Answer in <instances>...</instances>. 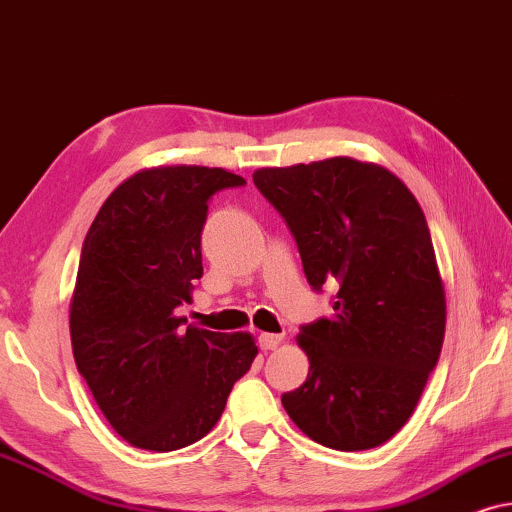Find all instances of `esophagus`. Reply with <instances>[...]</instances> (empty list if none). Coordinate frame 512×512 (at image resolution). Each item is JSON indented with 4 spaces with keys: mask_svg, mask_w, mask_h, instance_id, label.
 I'll use <instances>...</instances> for the list:
<instances>
[{
    "mask_svg": "<svg viewBox=\"0 0 512 512\" xmlns=\"http://www.w3.org/2000/svg\"><path fill=\"white\" fill-rule=\"evenodd\" d=\"M257 342H260L262 351H274L276 346L283 342V335H274V332H262V335L257 337Z\"/></svg>",
    "mask_w": 512,
    "mask_h": 512,
    "instance_id": "1",
    "label": "esophagus"
}]
</instances>
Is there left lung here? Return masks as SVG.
<instances>
[{
	"mask_svg": "<svg viewBox=\"0 0 512 512\" xmlns=\"http://www.w3.org/2000/svg\"><path fill=\"white\" fill-rule=\"evenodd\" d=\"M252 182L288 224L332 316L299 327L309 377L281 395L302 433L339 452L384 445L438 365L445 290L424 210L386 168L349 156L262 168Z\"/></svg>",
	"mask_w": 512,
	"mask_h": 512,
	"instance_id": "obj_1",
	"label": "left lung"
}]
</instances>
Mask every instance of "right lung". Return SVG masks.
<instances>
[{
	"instance_id": "add662e5",
	"label": "right lung",
	"mask_w": 512,
	"mask_h": 512,
	"mask_svg": "<svg viewBox=\"0 0 512 512\" xmlns=\"http://www.w3.org/2000/svg\"><path fill=\"white\" fill-rule=\"evenodd\" d=\"M241 175L166 166L128 177L84 238L70 304L74 363L126 442L173 452L201 440L250 370V335L199 330L177 318L203 276L208 203Z\"/></svg>"
}]
</instances>
